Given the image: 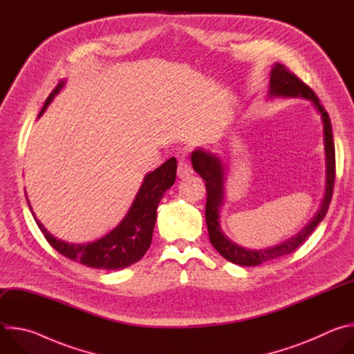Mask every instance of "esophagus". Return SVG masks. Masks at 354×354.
Wrapping results in <instances>:
<instances>
[{"mask_svg":"<svg viewBox=\"0 0 354 354\" xmlns=\"http://www.w3.org/2000/svg\"><path fill=\"white\" fill-rule=\"evenodd\" d=\"M192 174H193V168L190 167L187 160L186 158H180L179 162H178V176L180 179H183V178L192 175Z\"/></svg>","mask_w":354,"mask_h":354,"instance_id":"34e87169","label":"esophagus"}]
</instances>
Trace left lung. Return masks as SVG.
Instances as JSON below:
<instances>
[{
	"instance_id": "left-lung-1",
	"label": "left lung",
	"mask_w": 354,
	"mask_h": 354,
	"mask_svg": "<svg viewBox=\"0 0 354 354\" xmlns=\"http://www.w3.org/2000/svg\"><path fill=\"white\" fill-rule=\"evenodd\" d=\"M270 96H302L314 104L317 111L321 113L324 123V141H325V158H326V189L322 200L321 209L314 216L311 223L301 230L295 236L288 241L261 250L245 249L231 239H228L220 227V207L224 200V165L218 157L210 151L196 149L192 154L193 169L206 180L207 201H206V223L212 245L218 250V254L227 261L239 266H258L261 263L279 259L281 257L292 254L307 238L313 234L317 225L324 220L333 194L335 176H336V161H335V144L332 134V124L328 112L321 105L315 92L302 82L295 74H292L286 66L276 63L270 71Z\"/></svg>"
}]
</instances>
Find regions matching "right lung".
Returning a JSON list of instances; mask_svg holds the SVG:
<instances>
[{
  "label": "right lung",
  "instance_id": "obj_1",
  "mask_svg": "<svg viewBox=\"0 0 354 354\" xmlns=\"http://www.w3.org/2000/svg\"><path fill=\"white\" fill-rule=\"evenodd\" d=\"M64 82L60 81L46 99V102L39 113H44L55 95L63 88ZM176 178V160L172 157L165 161L154 172H149L133 201V205L122 220V223L104 238L91 243H68L57 239L50 234L43 224L36 218L29 201L32 216L40 228L41 234L59 254L63 257L82 263L88 268L102 270H118L129 268L138 262L148 250L153 239V231L157 220V207L164 193L174 185Z\"/></svg>",
  "mask_w": 354,
  "mask_h": 354
}]
</instances>
